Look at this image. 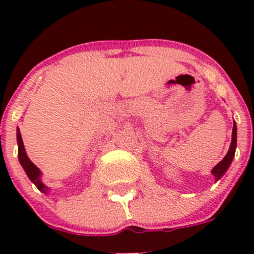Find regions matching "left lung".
<instances>
[{
    "instance_id": "1",
    "label": "left lung",
    "mask_w": 254,
    "mask_h": 254,
    "mask_svg": "<svg viewBox=\"0 0 254 254\" xmlns=\"http://www.w3.org/2000/svg\"><path fill=\"white\" fill-rule=\"evenodd\" d=\"M236 145H237V127L236 124H234V129H232V140H231V146H230V150L227 152V155L217 163L214 167V170L211 171L212 175L215 176V179L219 181L221 178L222 175L227 171V168L231 165L232 160H234L235 151H236Z\"/></svg>"
}]
</instances>
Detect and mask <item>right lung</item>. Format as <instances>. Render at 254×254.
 I'll return each mask as SVG.
<instances>
[{
  "label": "right lung",
  "instance_id": "1",
  "mask_svg": "<svg viewBox=\"0 0 254 254\" xmlns=\"http://www.w3.org/2000/svg\"><path fill=\"white\" fill-rule=\"evenodd\" d=\"M17 141H18V157H19V162L20 165H22V167L24 168L25 173H27V176L29 177L30 181L33 182V183L37 186V188L39 189V190H42L43 193H47L48 191V188L44 186V184L42 183V181H40V172H39V168L37 167V166L34 165V163L32 162V161L28 158L27 153H25V150H24V145H23V141H22V135H20L19 132V129L17 130Z\"/></svg>",
  "mask_w": 254,
  "mask_h": 254
}]
</instances>
